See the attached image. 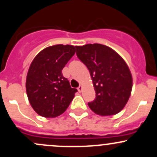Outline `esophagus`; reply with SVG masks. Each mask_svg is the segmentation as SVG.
Wrapping results in <instances>:
<instances>
[{
	"instance_id": "esophagus-1",
	"label": "esophagus",
	"mask_w": 157,
	"mask_h": 157,
	"mask_svg": "<svg viewBox=\"0 0 157 157\" xmlns=\"http://www.w3.org/2000/svg\"><path fill=\"white\" fill-rule=\"evenodd\" d=\"M82 89H83V87H82V86H80H80H78V88H77V90H78V92H80H80L82 91Z\"/></svg>"
}]
</instances>
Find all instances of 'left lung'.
<instances>
[{
    "mask_svg": "<svg viewBox=\"0 0 157 157\" xmlns=\"http://www.w3.org/2000/svg\"><path fill=\"white\" fill-rule=\"evenodd\" d=\"M77 56L86 66L96 91L88 105L101 115L118 113L125 106L132 89V77L126 64L113 49L101 44L76 46Z\"/></svg>",
    "mask_w": 157,
    "mask_h": 157,
    "instance_id": "left-lung-1",
    "label": "left lung"
}]
</instances>
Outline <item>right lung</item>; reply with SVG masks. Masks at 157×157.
Segmentation results:
<instances>
[{
	"mask_svg": "<svg viewBox=\"0 0 157 157\" xmlns=\"http://www.w3.org/2000/svg\"><path fill=\"white\" fill-rule=\"evenodd\" d=\"M74 54L73 45H53L39 52L30 64L26 93L33 109L41 116L61 115L74 99L77 90L71 88L62 70Z\"/></svg>",
	"mask_w": 157,
	"mask_h": 157,
	"instance_id": "obj_1",
	"label": "right lung"
}]
</instances>
